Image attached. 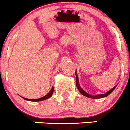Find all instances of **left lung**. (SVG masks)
Returning a JSON list of instances; mask_svg holds the SVG:
<instances>
[{"label":"left lung","mask_w":130,"mask_h":130,"mask_svg":"<svg viewBox=\"0 0 130 130\" xmlns=\"http://www.w3.org/2000/svg\"><path fill=\"white\" fill-rule=\"evenodd\" d=\"M75 75H76V87H77L78 90H79V91H80V93H81L83 95H84V96H87V97H88V98H94V99H97V98H103V97H106V96H108L109 95H110V93L112 92V91H113V90H115V88H116V87H117V85H116L115 87H113L112 89H111L110 90H109L108 91H107V92L105 94H101V95H96V96H92V95H90L89 94H88L87 93H86L85 91L83 90L82 88H81V87H80V85H79V83H78V76H77V74H76V72H75Z\"/></svg>","instance_id":"8db88e82"}]
</instances>
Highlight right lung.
<instances>
[{
  "mask_svg": "<svg viewBox=\"0 0 130 130\" xmlns=\"http://www.w3.org/2000/svg\"><path fill=\"white\" fill-rule=\"evenodd\" d=\"M54 87H53L52 88L51 90L50 91V92H49L47 95H45V96H43V97L42 98H38V99H28V98H24V99H25L26 100H28V101H31V102H39V101L44 100H46L47 99V98L51 97L52 95L53 94V92H54Z\"/></svg>",
  "mask_w": 130,
  "mask_h": 130,
  "instance_id": "add662e5",
  "label": "right lung"
}]
</instances>
